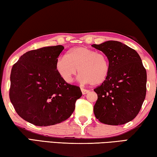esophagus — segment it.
<instances>
[{
    "label": "esophagus",
    "instance_id": "1",
    "mask_svg": "<svg viewBox=\"0 0 157 157\" xmlns=\"http://www.w3.org/2000/svg\"><path fill=\"white\" fill-rule=\"evenodd\" d=\"M81 91H82V94H83V95L88 94V93L89 92V90H86V89H81Z\"/></svg>",
    "mask_w": 157,
    "mask_h": 157
}]
</instances>
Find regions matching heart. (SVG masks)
<instances>
[{
	"instance_id": "1",
	"label": "heart",
	"mask_w": 157,
	"mask_h": 157,
	"mask_svg": "<svg viewBox=\"0 0 157 157\" xmlns=\"http://www.w3.org/2000/svg\"><path fill=\"white\" fill-rule=\"evenodd\" d=\"M56 69L65 82L71 83L79 72L82 83L98 85L104 82L109 71L107 57L102 53L86 47H77L58 59Z\"/></svg>"
}]
</instances>
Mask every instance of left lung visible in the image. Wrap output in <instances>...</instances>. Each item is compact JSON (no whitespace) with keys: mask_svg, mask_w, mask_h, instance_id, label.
Masks as SVG:
<instances>
[{"mask_svg":"<svg viewBox=\"0 0 157 157\" xmlns=\"http://www.w3.org/2000/svg\"><path fill=\"white\" fill-rule=\"evenodd\" d=\"M92 46L104 53L109 63L107 79L94 89L95 116L109 125L128 123L138 115L145 98L147 73L142 60L136 50L119 41Z\"/></svg>","mask_w":157,"mask_h":157,"instance_id":"obj_1","label":"left lung"}]
</instances>
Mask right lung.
<instances>
[{"label": "right lung", "mask_w": 157, "mask_h": 157, "mask_svg": "<svg viewBox=\"0 0 157 157\" xmlns=\"http://www.w3.org/2000/svg\"><path fill=\"white\" fill-rule=\"evenodd\" d=\"M61 45L30 50L12 66L10 98L18 115L36 126L66 121L82 96L80 88L68 84L56 69Z\"/></svg>", "instance_id": "1"}]
</instances>
